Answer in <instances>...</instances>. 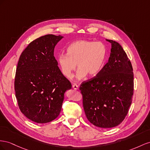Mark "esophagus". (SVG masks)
Here are the masks:
<instances>
[{
  "label": "esophagus",
  "mask_w": 150,
  "mask_h": 150,
  "mask_svg": "<svg viewBox=\"0 0 150 150\" xmlns=\"http://www.w3.org/2000/svg\"><path fill=\"white\" fill-rule=\"evenodd\" d=\"M72 87H73V88H74V90H78L79 89V86L76 84H75V83L73 85Z\"/></svg>",
  "instance_id": "esophagus-1"
}]
</instances>
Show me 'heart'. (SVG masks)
I'll return each instance as SVG.
<instances>
[{
	"label": "heart",
	"mask_w": 150,
	"mask_h": 150,
	"mask_svg": "<svg viewBox=\"0 0 150 150\" xmlns=\"http://www.w3.org/2000/svg\"><path fill=\"white\" fill-rule=\"evenodd\" d=\"M106 46L99 41L80 40L72 42L67 48V54L58 57V63L62 74L67 79L74 76L76 68V77L83 79L88 75L93 77L99 74L106 60Z\"/></svg>",
	"instance_id": "heart-1"
}]
</instances>
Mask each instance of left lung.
I'll list each match as a JSON object with an SVG mask.
<instances>
[{
  "label": "left lung",
  "mask_w": 150,
  "mask_h": 150,
  "mask_svg": "<svg viewBox=\"0 0 150 150\" xmlns=\"http://www.w3.org/2000/svg\"><path fill=\"white\" fill-rule=\"evenodd\" d=\"M106 41L111 43L108 62L79 88L88 120L96 126L110 128L120 125L127 114L133 96L134 75L122 46L116 41Z\"/></svg>",
  "instance_id": "1"
}]
</instances>
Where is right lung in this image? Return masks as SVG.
Here are the masks:
<instances>
[{
  "label": "right lung",
  "instance_id": "right-lung-1",
  "mask_svg": "<svg viewBox=\"0 0 150 150\" xmlns=\"http://www.w3.org/2000/svg\"><path fill=\"white\" fill-rule=\"evenodd\" d=\"M63 36L47 35L30 42L21 53L14 80L20 110L37 123L53 121L60 113L64 94L71 84L54 57V49Z\"/></svg>",
  "mask_w": 150,
  "mask_h": 150
}]
</instances>
